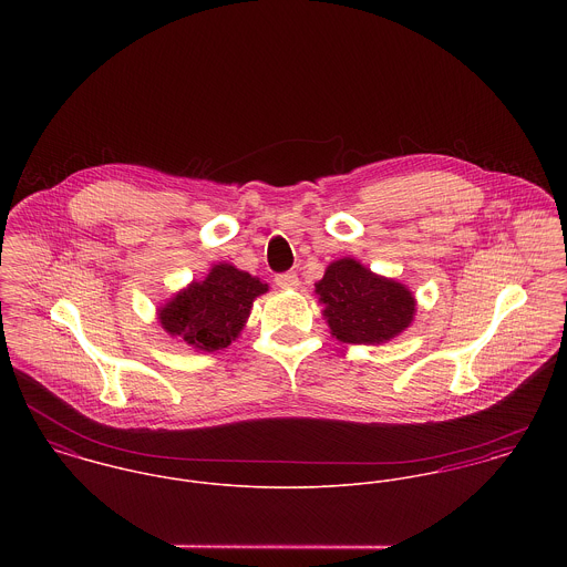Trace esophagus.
Wrapping results in <instances>:
<instances>
[{
    "label": "esophagus",
    "mask_w": 567,
    "mask_h": 567,
    "mask_svg": "<svg viewBox=\"0 0 567 567\" xmlns=\"http://www.w3.org/2000/svg\"><path fill=\"white\" fill-rule=\"evenodd\" d=\"M275 284L284 290H295V288H299V277H297V272H281L275 277Z\"/></svg>",
    "instance_id": "obj_1"
}]
</instances>
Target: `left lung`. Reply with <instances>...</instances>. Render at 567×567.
Here are the masks:
<instances>
[{
	"label": "left lung",
	"instance_id": "8db88e82",
	"mask_svg": "<svg viewBox=\"0 0 567 567\" xmlns=\"http://www.w3.org/2000/svg\"><path fill=\"white\" fill-rule=\"evenodd\" d=\"M315 288L331 336L349 344H382L400 336L416 308L404 284L375 275L351 257L331 261Z\"/></svg>",
	"mask_w": 567,
	"mask_h": 567
}]
</instances>
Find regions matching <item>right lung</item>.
<instances>
[{"label": "right lung", "instance_id": "1", "mask_svg": "<svg viewBox=\"0 0 567 567\" xmlns=\"http://www.w3.org/2000/svg\"><path fill=\"white\" fill-rule=\"evenodd\" d=\"M264 292L268 284L231 264H216L203 281H192L159 308V323L187 347L212 353L240 336L252 301Z\"/></svg>", "mask_w": 567, "mask_h": 567}]
</instances>
